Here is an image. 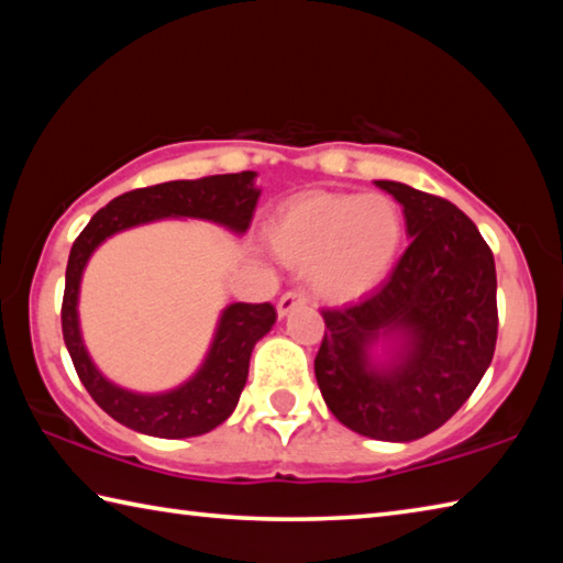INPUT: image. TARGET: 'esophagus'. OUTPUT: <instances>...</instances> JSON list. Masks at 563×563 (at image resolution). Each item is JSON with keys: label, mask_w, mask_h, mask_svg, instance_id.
<instances>
[{"label": "esophagus", "mask_w": 563, "mask_h": 563, "mask_svg": "<svg viewBox=\"0 0 563 563\" xmlns=\"http://www.w3.org/2000/svg\"><path fill=\"white\" fill-rule=\"evenodd\" d=\"M305 302H308V295H305L302 290H288V292H283L280 300H278V316H280V318L288 316L290 310H295V308H298V305H305Z\"/></svg>", "instance_id": "34e87169"}]
</instances>
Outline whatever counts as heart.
Listing matches in <instances>:
<instances>
[{
    "instance_id": "heart-1",
    "label": "heart",
    "mask_w": 563,
    "mask_h": 563,
    "mask_svg": "<svg viewBox=\"0 0 563 563\" xmlns=\"http://www.w3.org/2000/svg\"><path fill=\"white\" fill-rule=\"evenodd\" d=\"M273 253L310 271L316 290L332 300L367 292L393 268L405 216L383 194H302L268 223Z\"/></svg>"
}]
</instances>
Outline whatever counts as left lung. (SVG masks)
Segmentation results:
<instances>
[{
    "mask_svg": "<svg viewBox=\"0 0 563 563\" xmlns=\"http://www.w3.org/2000/svg\"><path fill=\"white\" fill-rule=\"evenodd\" d=\"M405 208L407 245L389 278L365 298L322 310L316 355L322 399L352 432L412 442L442 427L487 373L497 347L492 247L446 198L377 180ZM402 334L395 363L375 368L368 347Z\"/></svg>",
    "mask_w": 563,
    "mask_h": 563,
    "instance_id": "1",
    "label": "left lung"
}]
</instances>
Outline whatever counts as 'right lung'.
<instances>
[{
    "mask_svg": "<svg viewBox=\"0 0 563 563\" xmlns=\"http://www.w3.org/2000/svg\"><path fill=\"white\" fill-rule=\"evenodd\" d=\"M253 170H241V174L168 180V184L129 190V194L113 198L99 213H93L89 225L71 245L62 300L66 350H69L76 375L93 397V402L131 430L164 437V440H180V437L206 434L225 422L241 399L255 342L273 328L278 312L271 302L228 305L218 322L211 352L186 385L164 395H136L111 385L93 367L89 352L84 347L79 316H76L84 265L109 235L168 216L206 218V221L221 223L235 233H245L261 196V190L253 186Z\"/></svg>",
    "mask_w": 563,
    "mask_h": 563,
    "instance_id": "right-lung-1",
    "label": "right lung"
}]
</instances>
